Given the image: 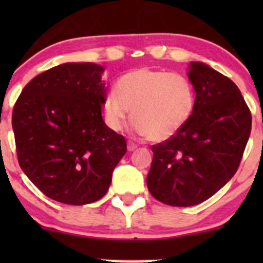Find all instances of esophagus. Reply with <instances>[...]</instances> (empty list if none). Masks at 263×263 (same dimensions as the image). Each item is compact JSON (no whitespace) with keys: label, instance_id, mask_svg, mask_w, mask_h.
I'll use <instances>...</instances> for the list:
<instances>
[{"label":"esophagus","instance_id":"esophagus-1","mask_svg":"<svg viewBox=\"0 0 263 263\" xmlns=\"http://www.w3.org/2000/svg\"><path fill=\"white\" fill-rule=\"evenodd\" d=\"M136 148H137V145L135 144V142H132V141L127 142V150L134 151V150H136Z\"/></svg>","mask_w":263,"mask_h":263}]
</instances>
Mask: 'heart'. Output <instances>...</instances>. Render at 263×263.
<instances>
[{
    "instance_id": "obj_1",
    "label": "heart",
    "mask_w": 263,
    "mask_h": 263,
    "mask_svg": "<svg viewBox=\"0 0 263 263\" xmlns=\"http://www.w3.org/2000/svg\"><path fill=\"white\" fill-rule=\"evenodd\" d=\"M195 104V87L187 76L165 70L137 68L119 78L117 90L105 97V122L118 132L132 115L137 135L164 141L187 123Z\"/></svg>"
}]
</instances>
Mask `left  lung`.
<instances>
[{"label":"left lung","mask_w":263,"mask_h":263,"mask_svg":"<svg viewBox=\"0 0 263 263\" xmlns=\"http://www.w3.org/2000/svg\"><path fill=\"white\" fill-rule=\"evenodd\" d=\"M188 70L195 109L173 137L151 146L146 179L153 197L178 208L203 202L232 179L252 127L251 110L234 82L205 63L191 62Z\"/></svg>","instance_id":"left-lung-1"}]
</instances>
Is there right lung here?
I'll return each mask as SVG.
<instances>
[{
	"label": "right lung",
	"mask_w": 263,
	"mask_h": 263,
	"mask_svg": "<svg viewBox=\"0 0 263 263\" xmlns=\"http://www.w3.org/2000/svg\"><path fill=\"white\" fill-rule=\"evenodd\" d=\"M95 63H63L35 76L12 110L20 168L47 197L66 205L100 200L127 151L102 117L107 87Z\"/></svg>",
	"instance_id": "right-lung-1"
}]
</instances>
